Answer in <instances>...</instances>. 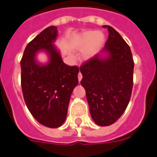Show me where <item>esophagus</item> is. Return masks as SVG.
Returning a JSON list of instances; mask_svg holds the SVG:
<instances>
[{"instance_id": "esophagus-1", "label": "esophagus", "mask_w": 157, "mask_h": 157, "mask_svg": "<svg viewBox=\"0 0 157 157\" xmlns=\"http://www.w3.org/2000/svg\"><path fill=\"white\" fill-rule=\"evenodd\" d=\"M81 79H82V74H81V73H78V80H79V82H80V80H81Z\"/></svg>"}]
</instances>
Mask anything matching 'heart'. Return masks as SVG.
I'll return each instance as SVG.
<instances>
[{
    "label": "heart",
    "instance_id": "b5f03b06",
    "mask_svg": "<svg viewBox=\"0 0 157 157\" xmlns=\"http://www.w3.org/2000/svg\"><path fill=\"white\" fill-rule=\"evenodd\" d=\"M104 43V35L100 31H86L80 35L74 44V49L83 50L82 58L88 60L93 58Z\"/></svg>",
    "mask_w": 157,
    "mask_h": 157
}]
</instances>
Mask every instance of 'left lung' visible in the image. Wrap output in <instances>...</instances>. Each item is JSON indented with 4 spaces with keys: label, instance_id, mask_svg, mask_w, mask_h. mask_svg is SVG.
<instances>
[{
    "label": "left lung",
    "instance_id": "8db88e82",
    "mask_svg": "<svg viewBox=\"0 0 157 157\" xmlns=\"http://www.w3.org/2000/svg\"><path fill=\"white\" fill-rule=\"evenodd\" d=\"M108 39L100 54L80 68L90 114L95 123L107 126L126 111L133 88V62L129 45L118 31L104 25ZM105 55L103 56V54Z\"/></svg>",
    "mask_w": 157,
    "mask_h": 157
}]
</instances>
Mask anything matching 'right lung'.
<instances>
[{"mask_svg": "<svg viewBox=\"0 0 157 157\" xmlns=\"http://www.w3.org/2000/svg\"><path fill=\"white\" fill-rule=\"evenodd\" d=\"M57 36L55 26L43 30L27 45L20 61L26 105L39 123L50 128H58L64 123L71 94L78 84L79 68L64 63L54 45ZM42 50L49 56L46 65L39 64L35 58Z\"/></svg>", "mask_w": 157, "mask_h": 157, "instance_id": "obj_1", "label": "right lung"}]
</instances>
